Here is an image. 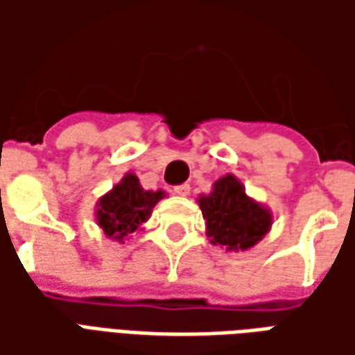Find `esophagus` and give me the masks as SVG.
I'll list each match as a JSON object with an SVG mask.
<instances>
[{
	"label": "esophagus",
	"mask_w": 355,
	"mask_h": 355,
	"mask_svg": "<svg viewBox=\"0 0 355 355\" xmlns=\"http://www.w3.org/2000/svg\"><path fill=\"white\" fill-rule=\"evenodd\" d=\"M173 192L177 193V196H182V198H186L188 193H190V186L188 184H178L173 188Z\"/></svg>",
	"instance_id": "obj_1"
}]
</instances>
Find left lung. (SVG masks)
<instances>
[{
  "mask_svg": "<svg viewBox=\"0 0 355 355\" xmlns=\"http://www.w3.org/2000/svg\"><path fill=\"white\" fill-rule=\"evenodd\" d=\"M205 218V234L213 245L226 251H247L266 236L274 216L262 203L245 193V186L234 175H224L207 196L198 198Z\"/></svg>",
  "mask_w": 355,
  "mask_h": 355,
  "instance_id": "1",
  "label": "left lung"
}]
</instances>
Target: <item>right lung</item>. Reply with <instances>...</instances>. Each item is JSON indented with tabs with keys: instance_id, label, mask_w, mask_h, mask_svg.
Segmentation results:
<instances>
[{
	"instance_id": "1",
	"label": "right lung",
	"mask_w": 355,
	"mask_h": 355,
	"mask_svg": "<svg viewBox=\"0 0 355 355\" xmlns=\"http://www.w3.org/2000/svg\"><path fill=\"white\" fill-rule=\"evenodd\" d=\"M165 198L163 190H144L139 177L127 173L108 193L96 201V224L106 238L123 243L135 232L142 230L155 203Z\"/></svg>"
}]
</instances>
